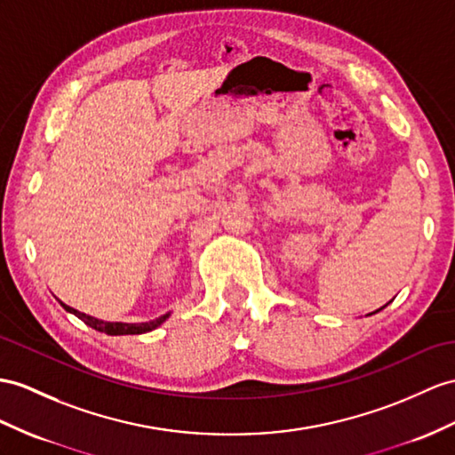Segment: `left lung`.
Segmentation results:
<instances>
[{
    "mask_svg": "<svg viewBox=\"0 0 455 455\" xmlns=\"http://www.w3.org/2000/svg\"><path fill=\"white\" fill-rule=\"evenodd\" d=\"M379 311H380V308H379Z\"/></svg>",
    "mask_w": 455,
    "mask_h": 455,
    "instance_id": "8db88e82",
    "label": "left lung"
}]
</instances>
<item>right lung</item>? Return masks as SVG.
Segmentation results:
<instances>
[{"instance_id": "1", "label": "right lung", "mask_w": 455, "mask_h": 455, "mask_svg": "<svg viewBox=\"0 0 455 455\" xmlns=\"http://www.w3.org/2000/svg\"><path fill=\"white\" fill-rule=\"evenodd\" d=\"M61 303V301H60ZM61 307L65 308L68 313H73L75 316H79L84 324H88L91 328L98 330V331H104L108 336H129V334H147V331H152L154 328H158L160 324L165 323V318L170 316L168 315H162L156 320H150V323H139V324H129V323H104V320L94 318V316H88L84 313L75 311L73 307H68L65 303H61Z\"/></svg>"}]
</instances>
